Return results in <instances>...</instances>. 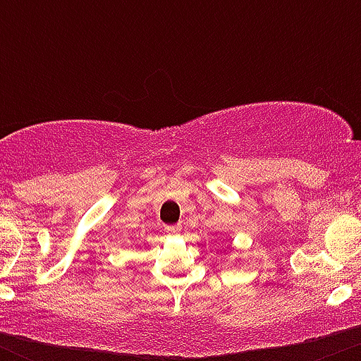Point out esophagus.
I'll return each mask as SVG.
<instances>
[{
	"mask_svg": "<svg viewBox=\"0 0 361 361\" xmlns=\"http://www.w3.org/2000/svg\"><path fill=\"white\" fill-rule=\"evenodd\" d=\"M181 231V225H167L166 227V232H169V234H178V232Z\"/></svg>",
	"mask_w": 361,
	"mask_h": 361,
	"instance_id": "34e87169",
	"label": "esophagus"
}]
</instances>
